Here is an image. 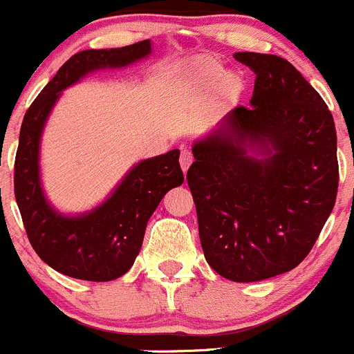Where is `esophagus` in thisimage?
Instances as JSON below:
<instances>
[{
  "label": "esophagus",
  "mask_w": 354,
  "mask_h": 354,
  "mask_svg": "<svg viewBox=\"0 0 354 354\" xmlns=\"http://www.w3.org/2000/svg\"><path fill=\"white\" fill-rule=\"evenodd\" d=\"M192 162H194V156H192V152L188 151V149H185V151H181V156H180V166H181V169L187 171L188 167H190Z\"/></svg>",
  "instance_id": "34e87169"
}]
</instances>
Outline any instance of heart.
<instances>
[{"mask_svg": "<svg viewBox=\"0 0 354 354\" xmlns=\"http://www.w3.org/2000/svg\"><path fill=\"white\" fill-rule=\"evenodd\" d=\"M224 68L217 62L210 58H198L192 63L188 68V78L190 84L195 85L197 88H207L212 87L216 82H219L223 77ZM223 80L221 81V94L223 95H233L234 92L240 87V80L234 75H225Z\"/></svg>", "mask_w": 354, "mask_h": 354, "instance_id": "1", "label": "heart"}]
</instances>
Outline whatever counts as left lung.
<instances>
[{
	"mask_svg": "<svg viewBox=\"0 0 354 354\" xmlns=\"http://www.w3.org/2000/svg\"><path fill=\"white\" fill-rule=\"evenodd\" d=\"M255 73L238 106L192 147L187 173L207 263L234 283L295 269L330 216L339 183L334 118L281 56L234 53Z\"/></svg>",
	"mask_w": 354,
	"mask_h": 354,
	"instance_id": "1",
	"label": "left lung"
}]
</instances>
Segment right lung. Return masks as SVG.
<instances>
[{"label":"right lung","instance_id":"obj_1","mask_svg":"<svg viewBox=\"0 0 354 354\" xmlns=\"http://www.w3.org/2000/svg\"><path fill=\"white\" fill-rule=\"evenodd\" d=\"M152 53L151 41L118 49L77 53L58 70L24 116L15 157V198L28 241L58 272L106 283L130 270L144 241L145 227L164 195L183 183L180 151L135 164L109 197L82 214H63L46 198L41 181V138L53 108L65 88L85 75L124 68Z\"/></svg>","mask_w":354,"mask_h":354}]
</instances>
